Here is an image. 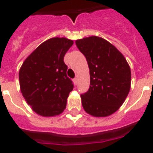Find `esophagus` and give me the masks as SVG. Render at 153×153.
<instances>
[{"instance_id": "esophagus-1", "label": "esophagus", "mask_w": 153, "mask_h": 153, "mask_svg": "<svg viewBox=\"0 0 153 153\" xmlns=\"http://www.w3.org/2000/svg\"><path fill=\"white\" fill-rule=\"evenodd\" d=\"M74 83H75V85H76V83H77V78H76V77L74 78Z\"/></svg>"}]
</instances>
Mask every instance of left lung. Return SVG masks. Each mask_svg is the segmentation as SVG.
I'll return each instance as SVG.
<instances>
[{"label":"left lung","instance_id":"1","mask_svg":"<svg viewBox=\"0 0 153 153\" xmlns=\"http://www.w3.org/2000/svg\"><path fill=\"white\" fill-rule=\"evenodd\" d=\"M90 69V87L80 95L85 111L97 117L113 114L122 106L131 84V71L123 55L99 36L76 41Z\"/></svg>","mask_w":153,"mask_h":153}]
</instances>
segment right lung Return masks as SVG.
Masks as SVG:
<instances>
[{
	"label": "right lung",
	"instance_id": "add662e5",
	"mask_svg": "<svg viewBox=\"0 0 153 153\" xmlns=\"http://www.w3.org/2000/svg\"><path fill=\"white\" fill-rule=\"evenodd\" d=\"M73 40L54 37L40 44L21 66L19 81L21 93L33 111L43 117L59 115L67 106L74 83L67 76L63 61Z\"/></svg>",
	"mask_w": 153,
	"mask_h": 153
}]
</instances>
